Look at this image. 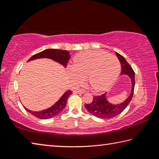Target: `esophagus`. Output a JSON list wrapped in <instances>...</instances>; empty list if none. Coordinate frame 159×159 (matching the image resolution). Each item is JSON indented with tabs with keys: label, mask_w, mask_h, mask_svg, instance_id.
I'll use <instances>...</instances> for the list:
<instances>
[{
	"label": "esophagus",
	"mask_w": 159,
	"mask_h": 159,
	"mask_svg": "<svg viewBox=\"0 0 159 159\" xmlns=\"http://www.w3.org/2000/svg\"><path fill=\"white\" fill-rule=\"evenodd\" d=\"M75 92L77 93H85V90L83 89H77V90H75Z\"/></svg>",
	"instance_id": "34e87169"
}]
</instances>
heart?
I'll return each mask as SVG.
<instances>
[{"mask_svg": "<svg viewBox=\"0 0 159 159\" xmlns=\"http://www.w3.org/2000/svg\"><path fill=\"white\" fill-rule=\"evenodd\" d=\"M70 74L76 83H80L83 77L96 90L109 88L116 80L120 71V63L114 55L104 51H87L80 52L74 59Z\"/></svg>", "mask_w": 159, "mask_h": 159, "instance_id": "1", "label": "heart"}]
</instances>
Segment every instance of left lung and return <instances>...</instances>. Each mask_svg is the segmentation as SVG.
I'll return each instance as SVG.
<instances>
[{"label": "left lung", "instance_id": "left-lung-1", "mask_svg": "<svg viewBox=\"0 0 159 159\" xmlns=\"http://www.w3.org/2000/svg\"><path fill=\"white\" fill-rule=\"evenodd\" d=\"M118 60L121 64V72L120 75L126 74L131 80V92L128 98L122 103L118 104H112L107 101L106 98L107 93L102 95L93 97V102L90 104H85L86 109L91 114L99 118L109 119L116 116L124 110L133 98L134 88V72L125 59L118 52H116Z\"/></svg>", "mask_w": 159, "mask_h": 159}]
</instances>
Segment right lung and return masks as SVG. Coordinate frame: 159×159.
Listing matches in <instances>:
<instances>
[{
    "mask_svg": "<svg viewBox=\"0 0 159 159\" xmlns=\"http://www.w3.org/2000/svg\"><path fill=\"white\" fill-rule=\"evenodd\" d=\"M70 56L71 55H70L69 51L57 49H47L42 51L41 52L36 54V55H34V56H32V57L28 60V61L36 60V59L48 58L57 61V62L60 63L64 67H66L67 62H68V61L70 59ZM71 90H67L66 92L64 93V95L61 97V98L59 99L54 105L50 107V108L43 110V111H33L25 108V109L28 112L30 113L31 114L40 118V119H48V118H51L60 114V113L64 109V107H65L66 104L67 99L69 98V97L71 95Z\"/></svg>",
    "mask_w": 159,
    "mask_h": 159,
    "instance_id": "add662e5",
    "label": "right lung"
}]
</instances>
